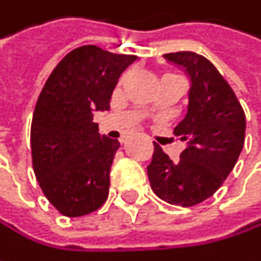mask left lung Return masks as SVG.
Returning <instances> with one entry per match:
<instances>
[{
    "label": "left lung",
    "mask_w": 261,
    "mask_h": 261,
    "mask_svg": "<svg viewBox=\"0 0 261 261\" xmlns=\"http://www.w3.org/2000/svg\"><path fill=\"white\" fill-rule=\"evenodd\" d=\"M190 81L187 112L174 133L186 142L172 162L154 143L146 168L152 192L163 201L190 207L210 198L233 171L245 142V113L233 89L205 57L180 51L163 56Z\"/></svg>",
    "instance_id": "8db88e82"
}]
</instances>
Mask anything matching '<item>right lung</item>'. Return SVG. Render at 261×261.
<instances>
[{
  "mask_svg": "<svg viewBox=\"0 0 261 261\" xmlns=\"http://www.w3.org/2000/svg\"><path fill=\"white\" fill-rule=\"evenodd\" d=\"M136 59L80 46L63 57L39 95L31 122L33 169L43 195L65 216L92 213L109 196L121 145L98 133L93 112L110 109L121 74Z\"/></svg>",
  "mask_w": 261,
  "mask_h": 261,
  "instance_id": "1",
  "label": "right lung"
}]
</instances>
